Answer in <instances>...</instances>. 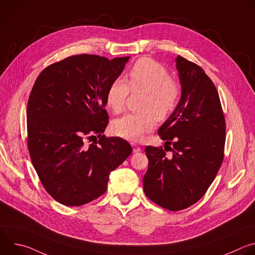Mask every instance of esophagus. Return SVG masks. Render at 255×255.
Returning a JSON list of instances; mask_svg holds the SVG:
<instances>
[{
    "label": "esophagus",
    "instance_id": "obj_1",
    "mask_svg": "<svg viewBox=\"0 0 255 255\" xmlns=\"http://www.w3.org/2000/svg\"><path fill=\"white\" fill-rule=\"evenodd\" d=\"M132 146H133V153H137V152H140L141 151V148L139 147V146H137L136 144H132Z\"/></svg>",
    "mask_w": 255,
    "mask_h": 255
}]
</instances>
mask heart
Segmentation results:
<instances>
[{"mask_svg":"<svg viewBox=\"0 0 255 255\" xmlns=\"http://www.w3.org/2000/svg\"><path fill=\"white\" fill-rule=\"evenodd\" d=\"M130 91L145 94L140 114H126L113 121V132L127 140L139 141L151 132L155 119H165L178 104L179 85L170 79L168 70L160 63L150 59H139L129 72L128 82L115 79L108 88L106 101L111 110L118 114L126 106Z\"/></svg>","mask_w":255,"mask_h":255,"instance_id":"obj_1","label":"heart"}]
</instances>
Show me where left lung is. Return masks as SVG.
<instances>
[{
    "label": "left lung",
    "mask_w": 255,
    "mask_h": 255,
    "mask_svg": "<svg viewBox=\"0 0 255 255\" xmlns=\"http://www.w3.org/2000/svg\"><path fill=\"white\" fill-rule=\"evenodd\" d=\"M180 100L158 129L165 146H146L148 168L143 176L145 195L158 206L179 211L197 203L207 192L224 158L225 118L219 94L198 64L175 58Z\"/></svg>",
    "instance_id": "obj_1"
}]
</instances>
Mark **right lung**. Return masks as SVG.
<instances>
[{
	"instance_id": "1",
	"label": "right lung",
	"mask_w": 255,
	"mask_h": 255,
	"mask_svg": "<svg viewBox=\"0 0 255 255\" xmlns=\"http://www.w3.org/2000/svg\"><path fill=\"white\" fill-rule=\"evenodd\" d=\"M129 58L69 56L35 81L27 105L29 154L42 186L62 205L78 207L102 196L110 172L132 152L126 140L103 135L108 88Z\"/></svg>"
}]
</instances>
